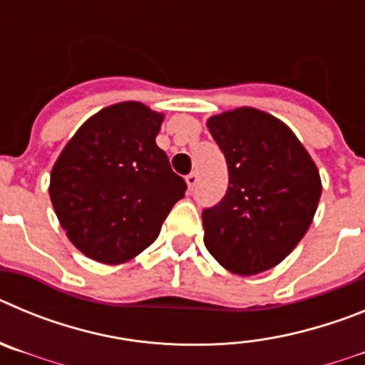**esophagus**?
Wrapping results in <instances>:
<instances>
[{"mask_svg": "<svg viewBox=\"0 0 365 365\" xmlns=\"http://www.w3.org/2000/svg\"><path fill=\"white\" fill-rule=\"evenodd\" d=\"M186 185H188V192H192V190L195 188V185H197V173H190V175H186Z\"/></svg>", "mask_w": 365, "mask_h": 365, "instance_id": "obj_1", "label": "esophagus"}]
</instances>
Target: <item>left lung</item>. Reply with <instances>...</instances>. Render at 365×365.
Returning <instances> with one entry per match:
<instances>
[{
  "label": "left lung",
  "mask_w": 365,
  "mask_h": 365,
  "mask_svg": "<svg viewBox=\"0 0 365 365\" xmlns=\"http://www.w3.org/2000/svg\"><path fill=\"white\" fill-rule=\"evenodd\" d=\"M225 153L228 190L202 210L205 247L221 267L254 276L282 263L311 227L320 172L287 124L256 108L206 120Z\"/></svg>",
  "instance_id": "8db88e82"
}]
</instances>
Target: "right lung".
<instances>
[{
  "label": "right lung",
  "mask_w": 365,
  "mask_h": 365,
  "mask_svg": "<svg viewBox=\"0 0 365 365\" xmlns=\"http://www.w3.org/2000/svg\"><path fill=\"white\" fill-rule=\"evenodd\" d=\"M164 115L140 102L100 109L73 135L51 172L49 195L71 243L120 265L146 250L186 182L157 143Z\"/></svg>",
  "instance_id": "obj_1"
}]
</instances>
